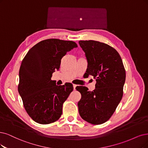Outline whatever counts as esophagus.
I'll list each match as a JSON object with an SVG mask.
<instances>
[{"label":"esophagus","mask_w":148,"mask_h":148,"mask_svg":"<svg viewBox=\"0 0 148 148\" xmlns=\"http://www.w3.org/2000/svg\"><path fill=\"white\" fill-rule=\"evenodd\" d=\"M77 85H75V84H73V87H74V90H75V88H76V86H77Z\"/></svg>","instance_id":"obj_1"}]
</instances>
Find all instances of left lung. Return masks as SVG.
Returning a JSON list of instances; mask_svg holds the SVG:
<instances>
[{"label":"left lung","mask_w":148,"mask_h":148,"mask_svg":"<svg viewBox=\"0 0 148 148\" xmlns=\"http://www.w3.org/2000/svg\"><path fill=\"white\" fill-rule=\"evenodd\" d=\"M88 62L87 77L96 80L92 91L83 86L76 87L82 95L77 105L80 116L92 124H101L110 118L123 95L125 71L118 52L99 41H79Z\"/></svg>","instance_id":"8db88e82"}]
</instances>
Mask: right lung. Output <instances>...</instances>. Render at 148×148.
Returning <instances> with one entry per match:
<instances>
[{
	"label": "right lung",
	"mask_w": 148,
	"mask_h": 148,
	"mask_svg": "<svg viewBox=\"0 0 148 148\" xmlns=\"http://www.w3.org/2000/svg\"><path fill=\"white\" fill-rule=\"evenodd\" d=\"M77 47L72 41L45 40L32 47L22 61L18 91L25 111L35 122L47 124L61 116L63 104L73 86L57 85L51 77L59 70L62 57Z\"/></svg>",
	"instance_id": "obj_1"
}]
</instances>
